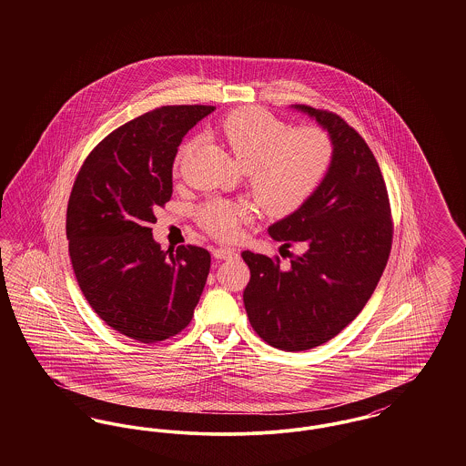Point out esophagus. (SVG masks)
Masks as SVG:
<instances>
[{"mask_svg":"<svg viewBox=\"0 0 466 466\" xmlns=\"http://www.w3.org/2000/svg\"><path fill=\"white\" fill-rule=\"evenodd\" d=\"M213 257H215L217 260H228V258L236 257V251L230 249V248H215V249H213Z\"/></svg>","mask_w":466,"mask_h":466,"instance_id":"1","label":"esophagus"}]
</instances>
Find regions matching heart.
I'll list each match as a JSON object with an SVG mask.
<instances>
[{
	"mask_svg": "<svg viewBox=\"0 0 466 466\" xmlns=\"http://www.w3.org/2000/svg\"><path fill=\"white\" fill-rule=\"evenodd\" d=\"M217 134L243 166L249 192L270 217H289L306 206L332 167L333 141L327 131L316 126L289 129L287 122L262 108L227 113ZM194 148V139L179 145L175 175L181 173ZM255 215L253 204L220 198L206 200L196 213L200 227L222 241L239 238Z\"/></svg>",
	"mask_w": 466,
	"mask_h": 466,
	"instance_id": "1",
	"label": "heart"
}]
</instances>
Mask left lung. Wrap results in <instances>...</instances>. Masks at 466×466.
I'll use <instances>...</instances> for the list:
<instances>
[{"mask_svg": "<svg viewBox=\"0 0 466 466\" xmlns=\"http://www.w3.org/2000/svg\"><path fill=\"white\" fill-rule=\"evenodd\" d=\"M333 141L332 167L318 192L268 227L274 241L304 246L279 258L243 251L251 278L244 308L253 330L272 348L306 351L342 332L372 297L393 243L390 198L365 139L337 113L295 105Z\"/></svg>", "mask_w": 466, "mask_h": 466, "instance_id": "1", "label": "left lung"}]
</instances>
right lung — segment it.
<instances>
[{
	"label": "right lung",
	"mask_w": 466,
	"mask_h": 466,
	"mask_svg": "<svg viewBox=\"0 0 466 466\" xmlns=\"http://www.w3.org/2000/svg\"><path fill=\"white\" fill-rule=\"evenodd\" d=\"M213 110L179 105L134 118L90 152L73 183L66 236L78 287L108 327L145 344L192 321L209 274L208 249L164 251L150 223L171 199L183 136Z\"/></svg>",
	"instance_id": "1"
}]
</instances>
